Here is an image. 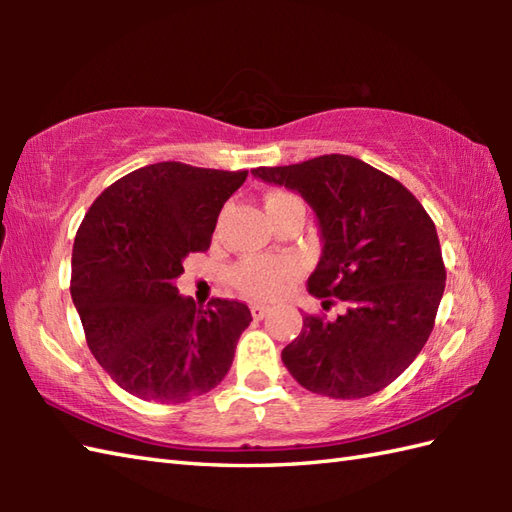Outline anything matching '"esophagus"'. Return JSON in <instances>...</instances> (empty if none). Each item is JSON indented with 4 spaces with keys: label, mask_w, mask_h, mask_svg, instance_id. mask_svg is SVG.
<instances>
[{
    "label": "esophagus",
    "mask_w": 512,
    "mask_h": 512,
    "mask_svg": "<svg viewBox=\"0 0 512 512\" xmlns=\"http://www.w3.org/2000/svg\"><path fill=\"white\" fill-rule=\"evenodd\" d=\"M268 306H253V308H250V314H253V319H264L266 317V314H268Z\"/></svg>",
    "instance_id": "1"
}]
</instances>
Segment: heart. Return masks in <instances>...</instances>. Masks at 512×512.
Segmentation results:
<instances>
[{"instance_id":"b5f03b06","label":"heart","mask_w":512,"mask_h":512,"mask_svg":"<svg viewBox=\"0 0 512 512\" xmlns=\"http://www.w3.org/2000/svg\"><path fill=\"white\" fill-rule=\"evenodd\" d=\"M301 204L297 195L286 191H275L266 198V213L273 217L277 211L286 206ZM297 262L292 257H248L242 259L231 270L233 286L242 292L244 297L255 301H270L284 290L286 281L297 275Z\"/></svg>"}]
</instances>
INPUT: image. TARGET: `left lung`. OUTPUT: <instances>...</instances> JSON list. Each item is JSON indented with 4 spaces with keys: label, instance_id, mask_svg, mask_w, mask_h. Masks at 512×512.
Wrapping results in <instances>:
<instances>
[{
    "label": "left lung",
    "instance_id": "left-lung-1",
    "mask_svg": "<svg viewBox=\"0 0 512 512\" xmlns=\"http://www.w3.org/2000/svg\"><path fill=\"white\" fill-rule=\"evenodd\" d=\"M255 178L301 193L317 213L323 253L310 295L345 303L336 319L308 314L281 361L301 387L365 398L405 372L436 323L447 270L436 224L407 187L367 162L330 154L259 167Z\"/></svg>",
    "mask_w": 512,
    "mask_h": 512
}]
</instances>
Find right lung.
<instances>
[{"mask_svg":"<svg viewBox=\"0 0 512 512\" xmlns=\"http://www.w3.org/2000/svg\"><path fill=\"white\" fill-rule=\"evenodd\" d=\"M248 171L156 162L116 180L85 213L72 248L70 292L90 352L118 387L176 405L222 383L246 303L178 295L189 253H202L224 202Z\"/></svg>","mask_w":512,"mask_h":512,"instance_id":"obj_1","label":"right lung"}]
</instances>
